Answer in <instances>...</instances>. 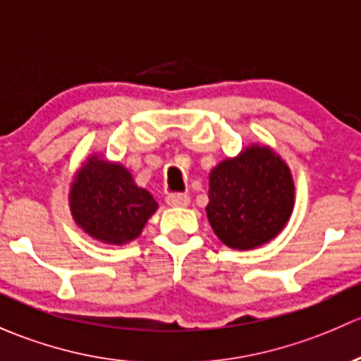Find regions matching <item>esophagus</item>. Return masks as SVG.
<instances>
[{"instance_id": "1", "label": "esophagus", "mask_w": 361, "mask_h": 361, "mask_svg": "<svg viewBox=\"0 0 361 361\" xmlns=\"http://www.w3.org/2000/svg\"><path fill=\"white\" fill-rule=\"evenodd\" d=\"M166 205L170 207H188L189 196L184 192H173V195L166 196Z\"/></svg>"}]
</instances>
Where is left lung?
<instances>
[{"label": "left lung", "mask_w": 361, "mask_h": 361, "mask_svg": "<svg viewBox=\"0 0 361 361\" xmlns=\"http://www.w3.org/2000/svg\"><path fill=\"white\" fill-rule=\"evenodd\" d=\"M207 217L229 248L250 250L273 240L293 210L292 173L271 147H245L210 172Z\"/></svg>", "instance_id": "left-lung-1"}]
</instances>
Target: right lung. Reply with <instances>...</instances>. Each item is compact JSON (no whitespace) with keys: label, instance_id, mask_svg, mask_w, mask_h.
<instances>
[{"label":"right lung","instance_id":"add662e5","mask_svg":"<svg viewBox=\"0 0 361 361\" xmlns=\"http://www.w3.org/2000/svg\"><path fill=\"white\" fill-rule=\"evenodd\" d=\"M69 207L74 222L87 235L104 243L125 245L142 233L158 203L121 163L92 154L74 176Z\"/></svg>","mask_w":361,"mask_h":361}]
</instances>
